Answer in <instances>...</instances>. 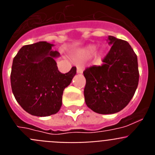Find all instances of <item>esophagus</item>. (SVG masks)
<instances>
[{
  "instance_id": "esophagus-1",
  "label": "esophagus",
  "mask_w": 155,
  "mask_h": 155,
  "mask_svg": "<svg viewBox=\"0 0 155 155\" xmlns=\"http://www.w3.org/2000/svg\"><path fill=\"white\" fill-rule=\"evenodd\" d=\"M77 73L78 74H82L83 73V68L80 66H78V68H77Z\"/></svg>"
}]
</instances>
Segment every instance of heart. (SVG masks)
Masks as SVG:
<instances>
[{
  "instance_id": "obj_1",
  "label": "heart",
  "mask_w": 155,
  "mask_h": 155,
  "mask_svg": "<svg viewBox=\"0 0 155 155\" xmlns=\"http://www.w3.org/2000/svg\"><path fill=\"white\" fill-rule=\"evenodd\" d=\"M95 49H96V47L94 46H87V47L85 48L83 51H81V55L82 57H86V58L90 57L91 56H92L94 52L95 51Z\"/></svg>"
}]
</instances>
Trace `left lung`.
<instances>
[{
    "instance_id": "obj_1",
    "label": "left lung",
    "mask_w": 155,
    "mask_h": 155,
    "mask_svg": "<svg viewBox=\"0 0 155 155\" xmlns=\"http://www.w3.org/2000/svg\"><path fill=\"white\" fill-rule=\"evenodd\" d=\"M111 49L102 66L83 72L86 79L84 95L87 106L99 114H113L130 102L139 81L137 57L127 41L108 37Z\"/></svg>"
}]
</instances>
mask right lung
I'll list each match as a JSON object with an SVG mask.
<instances>
[{
  "instance_id": "1",
  "label": "right lung",
  "mask_w": 155,
  "mask_h": 155,
  "mask_svg": "<svg viewBox=\"0 0 155 155\" xmlns=\"http://www.w3.org/2000/svg\"><path fill=\"white\" fill-rule=\"evenodd\" d=\"M47 42L24 46L15 57L11 73L12 92L18 103L32 116L56 114L62 105L63 92L76 74L73 67L67 74L58 71L60 57Z\"/></svg>"
}]
</instances>
